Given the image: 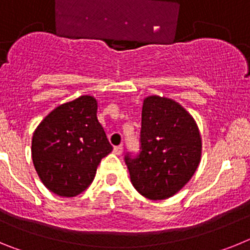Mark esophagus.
<instances>
[{
    "instance_id": "1",
    "label": "esophagus",
    "mask_w": 250,
    "mask_h": 250,
    "mask_svg": "<svg viewBox=\"0 0 250 250\" xmlns=\"http://www.w3.org/2000/svg\"><path fill=\"white\" fill-rule=\"evenodd\" d=\"M114 152L116 155H121L123 154V145H119V146L114 147Z\"/></svg>"
}]
</instances>
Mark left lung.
<instances>
[{"instance_id":"obj_1","label":"left lung","mask_w":250,"mask_h":250,"mask_svg":"<svg viewBox=\"0 0 250 250\" xmlns=\"http://www.w3.org/2000/svg\"><path fill=\"white\" fill-rule=\"evenodd\" d=\"M140 149L136 158L125 156L132 185L147 199H167L199 167L202 136L180 104L151 95L143 103Z\"/></svg>"}]
</instances>
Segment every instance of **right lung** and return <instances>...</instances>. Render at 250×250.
Wrapping results in <instances>:
<instances>
[{
	"mask_svg": "<svg viewBox=\"0 0 250 250\" xmlns=\"http://www.w3.org/2000/svg\"><path fill=\"white\" fill-rule=\"evenodd\" d=\"M98 101L83 95L57 106L32 136V161L48 190L72 198L92 183L101 159L112 146L99 123Z\"/></svg>",
	"mask_w": 250,
	"mask_h": 250,
	"instance_id": "add662e5",
	"label": "right lung"
}]
</instances>
